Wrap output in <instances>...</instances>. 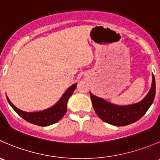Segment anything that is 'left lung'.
I'll use <instances>...</instances> for the list:
<instances>
[{
    "instance_id": "1",
    "label": "left lung",
    "mask_w": 160,
    "mask_h": 160,
    "mask_svg": "<svg viewBox=\"0 0 160 160\" xmlns=\"http://www.w3.org/2000/svg\"><path fill=\"white\" fill-rule=\"evenodd\" d=\"M156 95V82L152 74V82L147 95L137 103L119 105L94 95L90 91L93 108L96 114L104 122L115 126H126L140 119L152 104Z\"/></svg>"
}]
</instances>
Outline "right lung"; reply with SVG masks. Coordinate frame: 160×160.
Instances as JSON below:
<instances>
[{"label": "right lung", "mask_w": 160, "mask_h": 160, "mask_svg": "<svg viewBox=\"0 0 160 160\" xmlns=\"http://www.w3.org/2000/svg\"><path fill=\"white\" fill-rule=\"evenodd\" d=\"M77 84V83H74L72 86L69 87L62 96L61 98L58 100V102H57V103L55 104L53 106L50 107L47 109L42 110V111L32 112L22 111L15 106L9 100L8 96L6 98H7L8 102L9 105L12 106V108L25 120L32 123V124L41 127H47L59 121L66 114V111H67L68 100L72 94L73 91H75Z\"/></svg>", "instance_id": "obj_1"}]
</instances>
